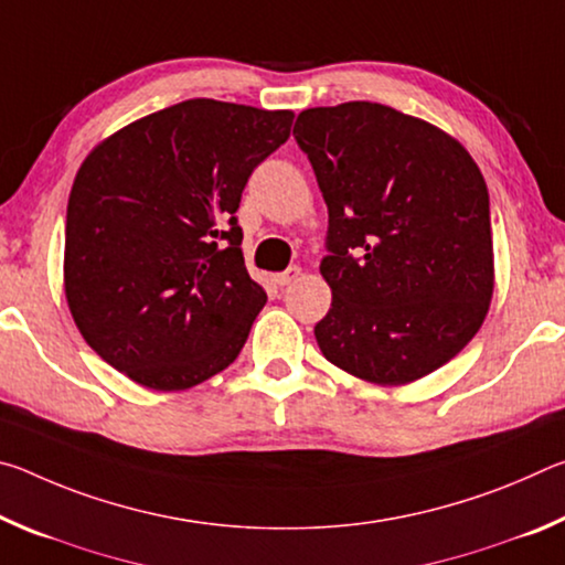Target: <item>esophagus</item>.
<instances>
[{"mask_svg":"<svg viewBox=\"0 0 565 565\" xmlns=\"http://www.w3.org/2000/svg\"><path fill=\"white\" fill-rule=\"evenodd\" d=\"M301 276V269L299 266H289V269L286 271H281V274H276L274 276V284H279V286H289V284H294L296 279H299Z\"/></svg>","mask_w":565,"mask_h":565,"instance_id":"1","label":"esophagus"}]
</instances>
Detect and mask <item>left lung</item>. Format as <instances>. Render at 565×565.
<instances>
[{
  "mask_svg": "<svg viewBox=\"0 0 565 565\" xmlns=\"http://www.w3.org/2000/svg\"><path fill=\"white\" fill-rule=\"evenodd\" d=\"M294 137L329 209L321 353L381 386L431 374L476 337L493 296L481 169L434 124L374 102L306 109Z\"/></svg>",
  "mask_w": 565,
  "mask_h": 565,
  "instance_id": "left-lung-1",
  "label": "left lung"
}]
</instances>
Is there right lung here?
I'll list each match as a JSON object with an SVG mask.
<instances>
[{"label": "right lung", "instance_id": "add662e5", "mask_svg": "<svg viewBox=\"0 0 565 565\" xmlns=\"http://www.w3.org/2000/svg\"><path fill=\"white\" fill-rule=\"evenodd\" d=\"M294 114L186 99L111 134L76 171L64 291L76 329L137 384L184 391L232 363L266 291L234 216Z\"/></svg>", "mask_w": 565, "mask_h": 565}]
</instances>
